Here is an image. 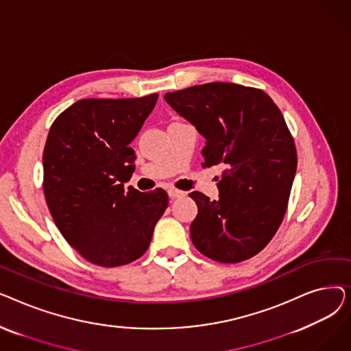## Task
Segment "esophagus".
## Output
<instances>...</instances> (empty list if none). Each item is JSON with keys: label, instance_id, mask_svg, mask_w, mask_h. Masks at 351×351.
<instances>
[{"label": "esophagus", "instance_id": "1", "mask_svg": "<svg viewBox=\"0 0 351 351\" xmlns=\"http://www.w3.org/2000/svg\"><path fill=\"white\" fill-rule=\"evenodd\" d=\"M168 195H169L171 199H178V197H182L183 195H185V192L171 188V189H168Z\"/></svg>", "mask_w": 351, "mask_h": 351}]
</instances>
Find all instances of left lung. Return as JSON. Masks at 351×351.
I'll list each match as a JSON object with an SVG mask.
<instances>
[{
	"label": "left lung",
	"mask_w": 351,
	"mask_h": 351,
	"mask_svg": "<svg viewBox=\"0 0 351 351\" xmlns=\"http://www.w3.org/2000/svg\"><path fill=\"white\" fill-rule=\"evenodd\" d=\"M163 98L206 139L202 166L225 168L217 200L189 193L197 205L192 243L220 263L250 259L278 232L296 175V147L280 109L266 92L229 82Z\"/></svg>",
	"instance_id": "1"
}]
</instances>
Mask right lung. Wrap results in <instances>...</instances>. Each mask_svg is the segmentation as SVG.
Returning a JSON list of instances; mask_svg holds the SVG:
<instances>
[{
    "instance_id": "1",
    "label": "right lung",
    "mask_w": 351,
    "mask_h": 351,
    "mask_svg": "<svg viewBox=\"0 0 351 351\" xmlns=\"http://www.w3.org/2000/svg\"><path fill=\"white\" fill-rule=\"evenodd\" d=\"M156 101L158 94L81 99L49 129L43 156L47 204L65 241L94 265L139 259L168 208L163 189L123 188L135 171L131 143Z\"/></svg>"
}]
</instances>
